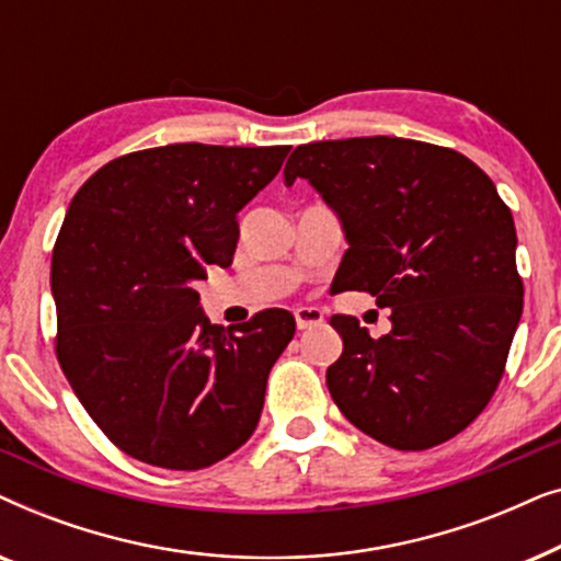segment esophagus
Wrapping results in <instances>:
<instances>
[{
    "label": "esophagus",
    "mask_w": 561,
    "mask_h": 561,
    "mask_svg": "<svg viewBox=\"0 0 561 561\" xmlns=\"http://www.w3.org/2000/svg\"><path fill=\"white\" fill-rule=\"evenodd\" d=\"M296 317V327L298 329H311V327H319L321 321H324V311L317 309V306H298L294 311Z\"/></svg>",
    "instance_id": "34e87169"
}]
</instances>
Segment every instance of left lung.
Returning a JSON list of instances; mask_svg holds the SVG:
<instances>
[{"instance_id":"obj_1","label":"left lung","mask_w":561,"mask_h":561,"mask_svg":"<svg viewBox=\"0 0 561 561\" xmlns=\"http://www.w3.org/2000/svg\"><path fill=\"white\" fill-rule=\"evenodd\" d=\"M283 175L309 181L342 221L340 290L390 309L380 340L332 317L344 344L327 370L334 403L393 449L457 436L493 398L524 311L516 227L495 183L462 152L386 135L298 145Z\"/></svg>"}]
</instances>
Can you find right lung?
<instances>
[{"label":"right lung","instance_id":"obj_1","mask_svg":"<svg viewBox=\"0 0 561 561\" xmlns=\"http://www.w3.org/2000/svg\"><path fill=\"white\" fill-rule=\"evenodd\" d=\"M288 150H137L99 168L71 198L50 263L56 355L125 455L202 470L255 432L294 313L265 309L225 329L206 319L194 286L209 265H232L237 211L278 175Z\"/></svg>","mask_w":561,"mask_h":561}]
</instances>
